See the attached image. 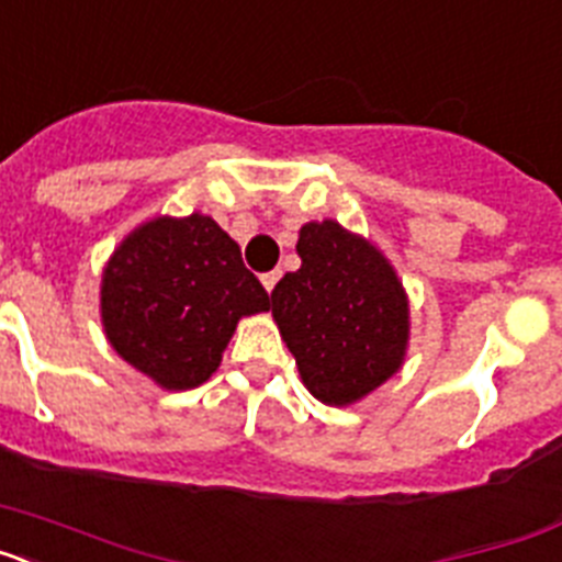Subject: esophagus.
Returning a JSON list of instances; mask_svg holds the SVG:
<instances>
[{
  "label": "esophagus",
  "instance_id": "esophagus-1",
  "mask_svg": "<svg viewBox=\"0 0 562 562\" xmlns=\"http://www.w3.org/2000/svg\"><path fill=\"white\" fill-rule=\"evenodd\" d=\"M278 278H281V272H278V270H272V272H265V276H261V284H265V290H267V292H272V290H276Z\"/></svg>",
  "mask_w": 562,
  "mask_h": 562
}]
</instances>
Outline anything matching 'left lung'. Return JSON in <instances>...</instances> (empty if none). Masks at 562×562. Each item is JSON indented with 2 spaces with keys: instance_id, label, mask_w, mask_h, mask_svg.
I'll use <instances>...</instances> for the list:
<instances>
[{
  "instance_id": "1",
  "label": "left lung",
  "mask_w": 562,
  "mask_h": 562,
  "mask_svg": "<svg viewBox=\"0 0 562 562\" xmlns=\"http://www.w3.org/2000/svg\"><path fill=\"white\" fill-rule=\"evenodd\" d=\"M301 270L272 290V317L315 400L351 405L402 369L411 335L408 295L369 238L335 220L297 233Z\"/></svg>"
}]
</instances>
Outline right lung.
Segmentation results:
<instances>
[{
	"mask_svg": "<svg viewBox=\"0 0 562 562\" xmlns=\"http://www.w3.org/2000/svg\"><path fill=\"white\" fill-rule=\"evenodd\" d=\"M267 310L270 295L238 245L205 213L134 227L103 267L106 340L166 391L202 385L238 321Z\"/></svg>",
	"mask_w": 562,
	"mask_h": 562,
	"instance_id": "add662e5",
	"label": "right lung"
}]
</instances>
